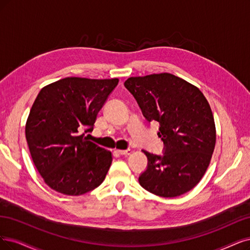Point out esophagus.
<instances>
[{
    "label": "esophagus",
    "instance_id": "esophagus-1",
    "mask_svg": "<svg viewBox=\"0 0 250 250\" xmlns=\"http://www.w3.org/2000/svg\"><path fill=\"white\" fill-rule=\"evenodd\" d=\"M117 153L122 154V155H127L131 153V150L130 149H125V150H117Z\"/></svg>",
    "mask_w": 250,
    "mask_h": 250
}]
</instances>
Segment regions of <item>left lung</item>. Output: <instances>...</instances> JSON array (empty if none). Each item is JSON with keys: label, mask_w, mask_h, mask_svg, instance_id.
<instances>
[{"label": "left lung", "mask_w": 250, "mask_h": 250, "mask_svg": "<svg viewBox=\"0 0 250 250\" xmlns=\"http://www.w3.org/2000/svg\"><path fill=\"white\" fill-rule=\"evenodd\" d=\"M147 122L160 124L164 153L146 150L140 186L156 196L174 198L195 188L210 164L216 131L208 101L195 85L170 73L131 77L125 82Z\"/></svg>", "instance_id": "8db88e82"}]
</instances>
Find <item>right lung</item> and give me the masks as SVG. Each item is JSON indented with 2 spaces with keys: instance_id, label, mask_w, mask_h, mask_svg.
Segmentation results:
<instances>
[{
  "instance_id": "1",
  "label": "right lung",
  "mask_w": 250,
  "mask_h": 250,
  "mask_svg": "<svg viewBox=\"0 0 250 250\" xmlns=\"http://www.w3.org/2000/svg\"><path fill=\"white\" fill-rule=\"evenodd\" d=\"M118 79L67 77L44 86L25 125L33 162L55 191L80 196L104 181L112 154L81 133L92 131Z\"/></svg>"
}]
</instances>
